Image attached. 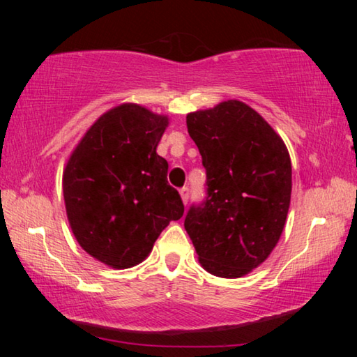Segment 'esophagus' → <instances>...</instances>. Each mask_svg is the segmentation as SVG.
I'll return each mask as SVG.
<instances>
[{"instance_id": "obj_1", "label": "esophagus", "mask_w": 357, "mask_h": 357, "mask_svg": "<svg viewBox=\"0 0 357 357\" xmlns=\"http://www.w3.org/2000/svg\"><path fill=\"white\" fill-rule=\"evenodd\" d=\"M181 193V200H183L184 204H187V202H189V189L187 187H183V189L179 190Z\"/></svg>"}]
</instances>
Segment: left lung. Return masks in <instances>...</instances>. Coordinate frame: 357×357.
<instances>
[{"instance_id": "obj_1", "label": "left lung", "mask_w": 357, "mask_h": 357, "mask_svg": "<svg viewBox=\"0 0 357 357\" xmlns=\"http://www.w3.org/2000/svg\"><path fill=\"white\" fill-rule=\"evenodd\" d=\"M206 168L208 197L184 228L209 274L239 279L279 243L291 200V159L282 137L244 102L223 100L185 118Z\"/></svg>"}]
</instances>
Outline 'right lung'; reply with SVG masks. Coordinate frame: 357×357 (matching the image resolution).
I'll return each instance as SVG.
<instances>
[{
	"instance_id": "obj_1",
	"label": "right lung",
	"mask_w": 357,
	"mask_h": 357,
	"mask_svg": "<svg viewBox=\"0 0 357 357\" xmlns=\"http://www.w3.org/2000/svg\"><path fill=\"white\" fill-rule=\"evenodd\" d=\"M170 124L138 104H119L94 121L63 173L66 214L82 249L113 269L146 258L162 229L184 214L157 144Z\"/></svg>"
}]
</instances>
